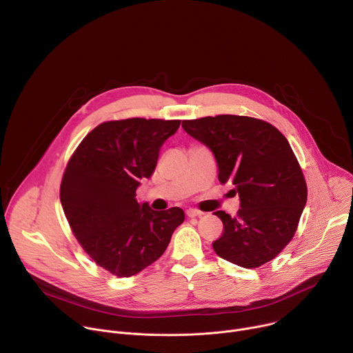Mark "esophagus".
<instances>
[{
  "label": "esophagus",
  "mask_w": 353,
  "mask_h": 353,
  "mask_svg": "<svg viewBox=\"0 0 353 353\" xmlns=\"http://www.w3.org/2000/svg\"><path fill=\"white\" fill-rule=\"evenodd\" d=\"M185 214H187L188 218H195V216H201V215H203V212L198 211V210H187Z\"/></svg>",
  "instance_id": "esophagus-1"
}]
</instances>
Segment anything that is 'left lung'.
<instances>
[{
    "label": "left lung",
    "instance_id": "8db88e82",
    "mask_svg": "<svg viewBox=\"0 0 353 353\" xmlns=\"http://www.w3.org/2000/svg\"><path fill=\"white\" fill-rule=\"evenodd\" d=\"M184 131L207 145L222 184L239 194L236 216L215 215L223 223L212 243L215 253L239 267L257 268L274 260L292 240L307 201L303 172L283 134L267 121L221 114L183 120Z\"/></svg>",
    "mask_w": 353,
    "mask_h": 353
}]
</instances>
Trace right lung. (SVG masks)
I'll return each mask as SVG.
<instances>
[{"label":"right lung","instance_id":"add662e5","mask_svg":"<svg viewBox=\"0 0 353 353\" xmlns=\"http://www.w3.org/2000/svg\"><path fill=\"white\" fill-rule=\"evenodd\" d=\"M180 120L127 119L93 128L75 149L60 187L74 236L86 254L119 278L155 263L183 223L184 211H154L135 191L154 173L163 142Z\"/></svg>","mask_w":353,"mask_h":353}]
</instances>
